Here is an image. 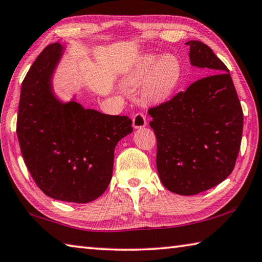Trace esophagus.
<instances>
[{"label": "esophagus", "mask_w": 262, "mask_h": 262, "mask_svg": "<svg viewBox=\"0 0 262 262\" xmlns=\"http://www.w3.org/2000/svg\"><path fill=\"white\" fill-rule=\"evenodd\" d=\"M146 124H147V121H146V117L144 114L138 113V114H136L134 117H132V125H134L135 128L145 127Z\"/></svg>", "instance_id": "1"}]
</instances>
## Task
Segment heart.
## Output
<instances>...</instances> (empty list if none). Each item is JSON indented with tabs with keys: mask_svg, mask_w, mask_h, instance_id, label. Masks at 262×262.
Wrapping results in <instances>:
<instances>
[{
	"mask_svg": "<svg viewBox=\"0 0 262 262\" xmlns=\"http://www.w3.org/2000/svg\"><path fill=\"white\" fill-rule=\"evenodd\" d=\"M182 66L176 56L144 55L125 76L127 86L141 87V96L148 102H163L175 93L182 81Z\"/></svg>",
	"mask_w": 262,
	"mask_h": 262,
	"instance_id": "obj_1",
	"label": "heart"
}]
</instances>
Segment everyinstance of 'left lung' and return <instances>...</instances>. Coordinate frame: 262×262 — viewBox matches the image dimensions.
<instances>
[{
    "instance_id": "obj_1",
    "label": "left lung",
    "mask_w": 262,
    "mask_h": 262,
    "mask_svg": "<svg viewBox=\"0 0 262 262\" xmlns=\"http://www.w3.org/2000/svg\"><path fill=\"white\" fill-rule=\"evenodd\" d=\"M190 63L213 73L148 110L158 141L157 168L163 186L193 195L230 175L241 148L243 110L230 72L201 41L191 40Z\"/></svg>"
}]
</instances>
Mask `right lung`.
Wrapping results in <instances>:
<instances>
[{
    "label": "right lung",
    "mask_w": 262,
    "mask_h": 262,
    "mask_svg": "<svg viewBox=\"0 0 262 262\" xmlns=\"http://www.w3.org/2000/svg\"><path fill=\"white\" fill-rule=\"evenodd\" d=\"M66 47H46L32 64L20 90L17 136L27 169L50 198L91 203L107 190L117 143L130 135L126 116L86 109L76 95L64 102L55 94L53 77Z\"/></svg>",
    "instance_id": "obj_1"
}]
</instances>
